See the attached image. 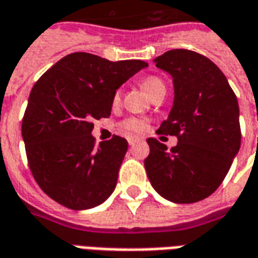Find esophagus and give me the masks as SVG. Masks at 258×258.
Returning <instances> with one entry per match:
<instances>
[{"label":"esophagus","mask_w":258,"mask_h":258,"mask_svg":"<svg viewBox=\"0 0 258 258\" xmlns=\"http://www.w3.org/2000/svg\"><path fill=\"white\" fill-rule=\"evenodd\" d=\"M127 143H129V146H133L136 143V137H127Z\"/></svg>","instance_id":"obj_1"}]
</instances>
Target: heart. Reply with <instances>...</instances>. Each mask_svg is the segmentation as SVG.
<instances>
[{"label": "heart", "instance_id": "heart-1", "mask_svg": "<svg viewBox=\"0 0 258 258\" xmlns=\"http://www.w3.org/2000/svg\"><path fill=\"white\" fill-rule=\"evenodd\" d=\"M143 90L147 93L150 97H151L158 89L161 88H165V84L162 82V80H159L158 77H148L142 82ZM121 100V93L119 92H115V95L112 97V103L114 104H118ZM119 127L122 131L127 132V133H140V132L144 131L146 127V122L143 119H139V118H127V119H123V121L119 123Z\"/></svg>", "mask_w": 258, "mask_h": 258}]
</instances>
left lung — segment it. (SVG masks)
I'll use <instances>...</instances> for the list:
<instances>
[{"instance_id": "1", "label": "left lung", "mask_w": 258, "mask_h": 258, "mask_svg": "<svg viewBox=\"0 0 258 258\" xmlns=\"http://www.w3.org/2000/svg\"><path fill=\"white\" fill-rule=\"evenodd\" d=\"M172 75L174 100L158 131L177 137L170 150L147 139L150 183L174 204H194L219 188L240 147L239 106L225 75L206 56L173 49L154 60Z\"/></svg>"}]
</instances>
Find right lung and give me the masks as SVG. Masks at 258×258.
<instances>
[{
    "label": "right lung",
    "instance_id": "add662e5",
    "mask_svg": "<svg viewBox=\"0 0 258 258\" xmlns=\"http://www.w3.org/2000/svg\"><path fill=\"white\" fill-rule=\"evenodd\" d=\"M147 66L75 52L35 82L22 136L35 181L57 204L85 210L103 204L115 189L127 142L114 135L97 146L92 122L110 116L116 89Z\"/></svg>",
    "mask_w": 258,
    "mask_h": 258
}]
</instances>
